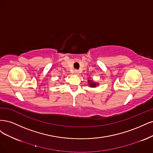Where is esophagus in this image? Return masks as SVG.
Segmentation results:
<instances>
[{"mask_svg":"<svg viewBox=\"0 0 153 153\" xmlns=\"http://www.w3.org/2000/svg\"><path fill=\"white\" fill-rule=\"evenodd\" d=\"M74 74H78V73H79V71H78V70L75 69V70H74Z\"/></svg>","mask_w":153,"mask_h":153,"instance_id":"obj_1","label":"esophagus"}]
</instances>
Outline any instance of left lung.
I'll list each match as a JSON object with an SVG mask.
<instances>
[{
	"label": "left lung",
	"instance_id": "8db88e82",
	"mask_svg": "<svg viewBox=\"0 0 153 153\" xmlns=\"http://www.w3.org/2000/svg\"><path fill=\"white\" fill-rule=\"evenodd\" d=\"M88 82H89V84H90V87H95L96 85H98V84H97V85H96V83L93 82L92 81H91V80L88 81Z\"/></svg>",
	"mask_w": 153,
	"mask_h": 153
}]
</instances>
